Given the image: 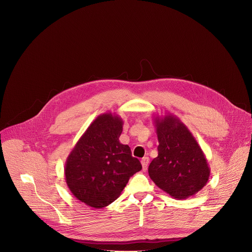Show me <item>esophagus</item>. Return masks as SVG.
I'll list each match as a JSON object with an SVG mask.
<instances>
[{"label": "esophagus", "instance_id": "obj_1", "mask_svg": "<svg viewBox=\"0 0 252 252\" xmlns=\"http://www.w3.org/2000/svg\"><path fill=\"white\" fill-rule=\"evenodd\" d=\"M148 164H149V158H148V157H143V158L141 159V165H142V167H143L144 170L147 168Z\"/></svg>", "mask_w": 252, "mask_h": 252}]
</instances>
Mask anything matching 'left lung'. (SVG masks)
I'll return each mask as SVG.
<instances>
[{
  "instance_id": "8db88e82",
  "label": "left lung",
  "mask_w": 252,
  "mask_h": 252,
  "mask_svg": "<svg viewBox=\"0 0 252 252\" xmlns=\"http://www.w3.org/2000/svg\"><path fill=\"white\" fill-rule=\"evenodd\" d=\"M158 156L149 165L154 184L177 199H186L202 189L210 176L206 157L196 139L181 122L168 114L154 118Z\"/></svg>"
}]
</instances>
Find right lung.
<instances>
[{"mask_svg":"<svg viewBox=\"0 0 252 252\" xmlns=\"http://www.w3.org/2000/svg\"><path fill=\"white\" fill-rule=\"evenodd\" d=\"M124 121L112 113L98 116L66 158L65 183L81 202L105 207L122 193L129 178L142 169L128 145L119 140Z\"/></svg>","mask_w":252,"mask_h":252,"instance_id":"1","label":"right lung"}]
</instances>
